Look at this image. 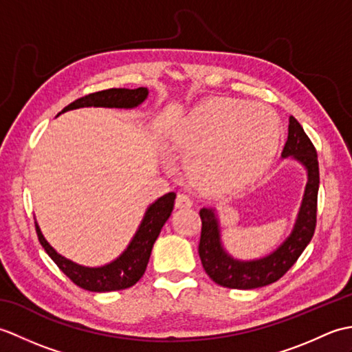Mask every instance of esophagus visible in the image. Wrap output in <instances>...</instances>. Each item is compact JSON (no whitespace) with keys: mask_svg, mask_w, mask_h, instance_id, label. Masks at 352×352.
I'll list each match as a JSON object with an SVG mask.
<instances>
[{"mask_svg":"<svg viewBox=\"0 0 352 352\" xmlns=\"http://www.w3.org/2000/svg\"><path fill=\"white\" fill-rule=\"evenodd\" d=\"M192 204H193V201L190 199L189 195H186V193H183V192L178 193L177 199H175V206L178 208H190Z\"/></svg>","mask_w":352,"mask_h":352,"instance_id":"34e87169","label":"esophagus"}]
</instances>
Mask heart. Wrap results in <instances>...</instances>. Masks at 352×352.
I'll use <instances>...</instances> for the list:
<instances>
[{
  "mask_svg": "<svg viewBox=\"0 0 352 352\" xmlns=\"http://www.w3.org/2000/svg\"><path fill=\"white\" fill-rule=\"evenodd\" d=\"M281 139L274 111L236 98H213L178 122L174 142L193 182L208 189H237L272 163Z\"/></svg>",
  "mask_w": 352,
  "mask_h": 352,
  "instance_id": "obj_1",
  "label": "heart"
}]
</instances>
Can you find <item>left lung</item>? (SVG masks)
<instances>
[{"mask_svg":"<svg viewBox=\"0 0 352 352\" xmlns=\"http://www.w3.org/2000/svg\"><path fill=\"white\" fill-rule=\"evenodd\" d=\"M281 157H290L302 164L307 170V184L294 230L269 256L257 260L231 257L222 245L221 226L214 208L204 207L199 210L203 222L198 246L201 263L207 275L222 287L248 290L275 283L295 265L315 234L319 190L318 154L301 124L294 116L289 118V134Z\"/></svg>","mask_w":352,"mask_h":352,"instance_id":"left-lung-1","label":"left lung"}]
</instances>
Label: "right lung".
I'll use <instances>...</instances> for the list:
<instances>
[{
	"mask_svg": "<svg viewBox=\"0 0 352 352\" xmlns=\"http://www.w3.org/2000/svg\"><path fill=\"white\" fill-rule=\"evenodd\" d=\"M148 96L146 87L138 89H107V91L89 94L83 98H78L69 106H66L60 113L68 110L81 107H110V109H134L144 102ZM58 113V115H60ZM57 115V116H58ZM175 193L169 192L160 197L149 206L145 212L144 219L133 236L131 242L126 250L110 263L100 267H89L74 263L72 260L60 256L43 237L39 226L36 223V233L39 242L47 251L52 261L58 269L68 276V278L77 284L78 287L89 292H111L122 290L136 284L142 275L145 274L146 265L151 256L153 245L159 237L164 222L169 219L175 203Z\"/></svg>",
	"mask_w": 352,
	"mask_h": 352,
	"instance_id": "add662e5",
	"label": "right lung"
}]
</instances>
